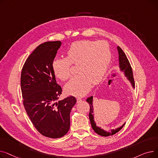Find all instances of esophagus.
<instances>
[{
    "mask_svg": "<svg viewBox=\"0 0 158 158\" xmlns=\"http://www.w3.org/2000/svg\"><path fill=\"white\" fill-rule=\"evenodd\" d=\"M82 101V98H81V97H77V102H80Z\"/></svg>",
    "mask_w": 158,
    "mask_h": 158,
    "instance_id": "obj_1",
    "label": "esophagus"
}]
</instances>
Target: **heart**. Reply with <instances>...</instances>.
<instances>
[{
  "label": "heart",
  "instance_id": "b5f03b06",
  "mask_svg": "<svg viewBox=\"0 0 158 158\" xmlns=\"http://www.w3.org/2000/svg\"><path fill=\"white\" fill-rule=\"evenodd\" d=\"M111 60V49L104 41H78L73 43L66 52L65 58H57L52 63L56 77L67 80L71 75L72 64L76 65L78 73L64 87L66 92L75 96L85 95L101 81Z\"/></svg>",
  "mask_w": 158,
  "mask_h": 158
}]
</instances>
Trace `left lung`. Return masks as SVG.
<instances>
[{
    "instance_id": "left-lung-1",
    "label": "left lung",
    "mask_w": 158,
    "mask_h": 158,
    "mask_svg": "<svg viewBox=\"0 0 158 158\" xmlns=\"http://www.w3.org/2000/svg\"><path fill=\"white\" fill-rule=\"evenodd\" d=\"M118 49V57H119V67L120 70L121 72H123L125 76L127 77V79L129 80L131 82V83L132 85V86L135 88V80H134V77H133V73H132V68L131 66L130 63L127 59V57L125 53L123 52L122 51V49L120 47H117ZM93 96L88 97L86 99V102H88L89 104V118L90 120L91 125H92V127L94 129V131L96 132L97 134L98 135L102 136H109L113 135L114 134L118 132L123 127V126L125 125L126 123H124L122 126L120 127H118L115 129H111L110 131H106L104 129H101V127H99L97 126L96 123L94 120V108L93 107Z\"/></svg>"
}]
</instances>
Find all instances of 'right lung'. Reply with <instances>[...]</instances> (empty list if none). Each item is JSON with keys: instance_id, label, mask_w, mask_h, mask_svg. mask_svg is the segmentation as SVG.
Here are the masks:
<instances>
[{"instance_id": "right-lung-1", "label": "right lung", "mask_w": 158, "mask_h": 158, "mask_svg": "<svg viewBox=\"0 0 158 158\" xmlns=\"http://www.w3.org/2000/svg\"><path fill=\"white\" fill-rule=\"evenodd\" d=\"M60 41L40 44L27 57L21 72L23 104L27 114L40 134L58 138L67 133L70 114L77 100L73 96L57 102L62 92L52 69Z\"/></svg>"}]
</instances>
